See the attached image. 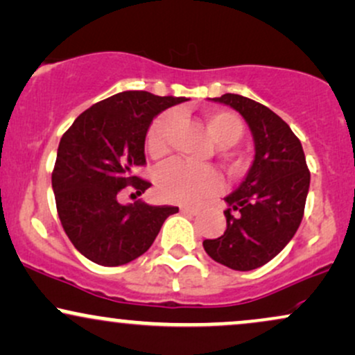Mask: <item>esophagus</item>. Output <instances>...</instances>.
Segmentation results:
<instances>
[{"label": "esophagus", "mask_w": 355, "mask_h": 355, "mask_svg": "<svg viewBox=\"0 0 355 355\" xmlns=\"http://www.w3.org/2000/svg\"><path fill=\"white\" fill-rule=\"evenodd\" d=\"M180 211L183 213V215H196V213L200 211V208H196V207H187V205H182Z\"/></svg>", "instance_id": "1"}]
</instances>
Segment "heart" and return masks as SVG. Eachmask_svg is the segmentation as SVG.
Returning a JSON list of instances; mask_svg holds the SVG:
<instances>
[{"label": "heart", "mask_w": 355, "mask_h": 355, "mask_svg": "<svg viewBox=\"0 0 355 355\" xmlns=\"http://www.w3.org/2000/svg\"><path fill=\"white\" fill-rule=\"evenodd\" d=\"M173 114H160L148 127L145 147L152 157H162L168 150L166 137L172 127ZM207 129L221 147H233L245 134V125L236 114L228 110H210L205 114ZM157 191L166 202L196 203L215 193L221 187V177L210 165H191L183 160H170L160 165L155 175Z\"/></svg>", "instance_id": "obj_1"}]
</instances>
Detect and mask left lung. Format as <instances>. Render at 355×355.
Masks as SVG:
<instances>
[{
    "mask_svg": "<svg viewBox=\"0 0 355 355\" xmlns=\"http://www.w3.org/2000/svg\"><path fill=\"white\" fill-rule=\"evenodd\" d=\"M211 101L243 115L253 135L254 160L241 185L225 196V233L205 240L203 248L216 263L251 271L271 261L297 232L311 173L300 139L271 109L238 94Z\"/></svg>",
    "mask_w": 355,
    "mask_h": 355,
    "instance_id": "1",
    "label": "left lung"
}]
</instances>
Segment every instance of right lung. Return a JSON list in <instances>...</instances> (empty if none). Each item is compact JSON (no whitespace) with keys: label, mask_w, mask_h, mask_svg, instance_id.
<instances>
[{"label":"right lung","mask_w":355,"mask_h":355,"mask_svg":"<svg viewBox=\"0 0 355 355\" xmlns=\"http://www.w3.org/2000/svg\"><path fill=\"white\" fill-rule=\"evenodd\" d=\"M189 99L125 91L84 110L59 142L53 190L61 225L76 250L101 266L142 256L178 207L119 203L132 185L142 195L150 182L135 177L145 165V135L162 110Z\"/></svg>","instance_id":"add662e5"}]
</instances>
